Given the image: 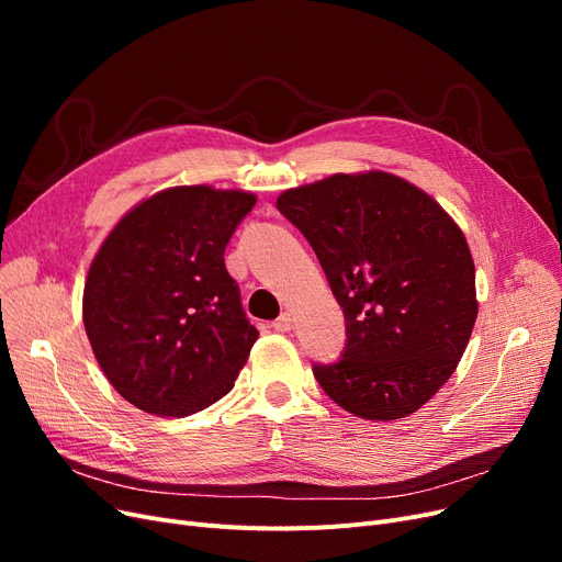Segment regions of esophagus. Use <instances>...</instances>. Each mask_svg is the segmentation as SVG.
Returning a JSON list of instances; mask_svg holds the SVG:
<instances>
[{
  "mask_svg": "<svg viewBox=\"0 0 562 562\" xmlns=\"http://www.w3.org/2000/svg\"><path fill=\"white\" fill-rule=\"evenodd\" d=\"M274 330H279V333H291V330H293V316L283 312V314L274 321Z\"/></svg>",
  "mask_w": 562,
  "mask_h": 562,
  "instance_id": "obj_1",
  "label": "esophagus"
}]
</instances>
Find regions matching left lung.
Returning a JSON list of instances; mask_svg holds the SVG:
<instances>
[{"label":"left lung","mask_w":562,"mask_h":562,"mask_svg":"<svg viewBox=\"0 0 562 562\" xmlns=\"http://www.w3.org/2000/svg\"><path fill=\"white\" fill-rule=\"evenodd\" d=\"M277 209L304 234L347 321L321 389L363 419H401L443 386L469 345L479 302L469 244L407 180L337 173L285 190Z\"/></svg>","instance_id":"8db88e82"}]
</instances>
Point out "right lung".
Listing matches in <instances>:
<instances>
[{
  "label": "right lung",
  "mask_w": 562,
  "mask_h": 562,
  "mask_svg": "<svg viewBox=\"0 0 562 562\" xmlns=\"http://www.w3.org/2000/svg\"><path fill=\"white\" fill-rule=\"evenodd\" d=\"M255 196L171 187L131 209L91 262L83 328L110 384L149 415L187 417L229 394L258 330L225 267Z\"/></svg>",
  "instance_id": "1"
}]
</instances>
